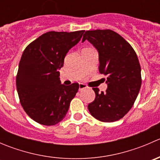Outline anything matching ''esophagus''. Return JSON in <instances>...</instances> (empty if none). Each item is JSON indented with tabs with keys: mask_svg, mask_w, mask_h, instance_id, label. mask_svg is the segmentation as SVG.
<instances>
[{
	"mask_svg": "<svg viewBox=\"0 0 160 160\" xmlns=\"http://www.w3.org/2000/svg\"><path fill=\"white\" fill-rule=\"evenodd\" d=\"M88 88V87H87V85L83 84V83H80V84H79V90H80L85 89V88Z\"/></svg>",
	"mask_w": 160,
	"mask_h": 160,
	"instance_id": "esophagus-1",
	"label": "esophagus"
}]
</instances>
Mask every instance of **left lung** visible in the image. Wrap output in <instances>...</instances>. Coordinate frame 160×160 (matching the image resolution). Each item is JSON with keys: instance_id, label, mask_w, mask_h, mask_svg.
Segmentation results:
<instances>
[{"instance_id": "obj_1", "label": "left lung", "mask_w": 160, "mask_h": 160, "mask_svg": "<svg viewBox=\"0 0 160 160\" xmlns=\"http://www.w3.org/2000/svg\"><path fill=\"white\" fill-rule=\"evenodd\" d=\"M88 40L99 52L98 69L107 77L108 89L93 88L95 99L88 104L93 118L103 122L120 120L133 106L142 84L141 67L136 52L118 33L111 29L86 31Z\"/></svg>"}]
</instances>
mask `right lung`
Segmentation results:
<instances>
[{
	"mask_svg": "<svg viewBox=\"0 0 160 160\" xmlns=\"http://www.w3.org/2000/svg\"><path fill=\"white\" fill-rule=\"evenodd\" d=\"M84 30L46 32L22 53L16 76V88L24 111L35 122L55 125L65 118L79 84H61L59 69Z\"/></svg>",
	"mask_w": 160,
	"mask_h": 160,
	"instance_id": "add662e5",
	"label": "right lung"
}]
</instances>
